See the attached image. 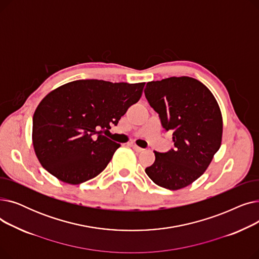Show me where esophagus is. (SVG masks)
I'll list each match as a JSON object with an SVG mask.
<instances>
[{"instance_id": "34e87169", "label": "esophagus", "mask_w": 259, "mask_h": 259, "mask_svg": "<svg viewBox=\"0 0 259 259\" xmlns=\"http://www.w3.org/2000/svg\"><path fill=\"white\" fill-rule=\"evenodd\" d=\"M130 146L132 147V149H133V150L135 151V152H143L144 151V149L143 148H141V147H139V146H137V145H135V144H130Z\"/></svg>"}]
</instances>
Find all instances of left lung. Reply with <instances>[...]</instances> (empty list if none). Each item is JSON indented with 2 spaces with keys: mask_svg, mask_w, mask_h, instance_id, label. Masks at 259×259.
Wrapping results in <instances>:
<instances>
[{
  "mask_svg": "<svg viewBox=\"0 0 259 259\" xmlns=\"http://www.w3.org/2000/svg\"><path fill=\"white\" fill-rule=\"evenodd\" d=\"M146 99L158 113L162 128L173 132L175 149L154 151L146 168L153 183L169 190L191 185L209 167L223 140V115L213 93L201 81L172 76L149 81Z\"/></svg>",
  "mask_w": 259,
  "mask_h": 259,
  "instance_id": "obj_1",
  "label": "left lung"
}]
</instances>
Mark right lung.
<instances>
[{
    "label": "right lung",
    "mask_w": 259,
    "mask_h": 259,
    "mask_svg": "<svg viewBox=\"0 0 259 259\" xmlns=\"http://www.w3.org/2000/svg\"><path fill=\"white\" fill-rule=\"evenodd\" d=\"M144 87L145 83L79 79L50 91L33 114L32 145L40 165L70 185L98 176L120 147L101 131L117 125L139 102Z\"/></svg>",
    "instance_id": "1"
}]
</instances>
